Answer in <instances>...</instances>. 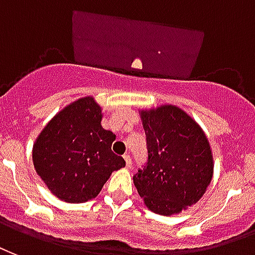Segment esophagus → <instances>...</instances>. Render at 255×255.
I'll return each instance as SVG.
<instances>
[{"instance_id": "esophagus-1", "label": "esophagus", "mask_w": 255, "mask_h": 255, "mask_svg": "<svg viewBox=\"0 0 255 255\" xmlns=\"http://www.w3.org/2000/svg\"><path fill=\"white\" fill-rule=\"evenodd\" d=\"M124 159H125L126 161V167H128V168H131V157H130V155H125L124 156Z\"/></svg>"}]
</instances>
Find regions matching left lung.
<instances>
[{"label": "left lung", "instance_id": "left-lung-1", "mask_svg": "<svg viewBox=\"0 0 255 255\" xmlns=\"http://www.w3.org/2000/svg\"><path fill=\"white\" fill-rule=\"evenodd\" d=\"M148 157L133 176L150 211L171 216L196 204L213 175L211 145L201 128L176 106L141 111Z\"/></svg>", "mask_w": 255, "mask_h": 255}]
</instances>
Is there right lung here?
Wrapping results in <instances>:
<instances>
[{
    "label": "right lung",
    "instance_id": "right-lung-1",
    "mask_svg": "<svg viewBox=\"0 0 255 255\" xmlns=\"http://www.w3.org/2000/svg\"><path fill=\"white\" fill-rule=\"evenodd\" d=\"M100 122V106L87 96L61 110L35 141L33 167L59 200H92L111 172L125 167L124 157L111 150L115 134Z\"/></svg>",
    "mask_w": 255,
    "mask_h": 255
}]
</instances>
